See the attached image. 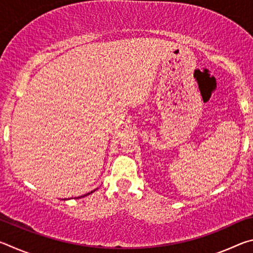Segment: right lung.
<instances>
[{
	"instance_id": "right-lung-1",
	"label": "right lung",
	"mask_w": 253,
	"mask_h": 253,
	"mask_svg": "<svg viewBox=\"0 0 253 253\" xmlns=\"http://www.w3.org/2000/svg\"><path fill=\"white\" fill-rule=\"evenodd\" d=\"M92 192H95V191H91L90 193H92ZM90 193H87V194H84V195H83V196H80V198H84V196H87V195H89V194H90Z\"/></svg>"
}]
</instances>
